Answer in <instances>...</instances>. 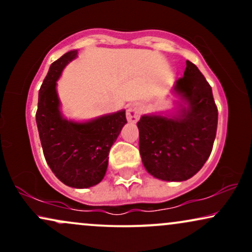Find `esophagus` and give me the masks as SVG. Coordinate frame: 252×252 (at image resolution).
I'll return each instance as SVG.
<instances>
[{
	"label": "esophagus",
	"mask_w": 252,
	"mask_h": 252,
	"mask_svg": "<svg viewBox=\"0 0 252 252\" xmlns=\"http://www.w3.org/2000/svg\"><path fill=\"white\" fill-rule=\"evenodd\" d=\"M141 115V106L137 103L129 104L128 108H126V118H128L129 122H137L138 118Z\"/></svg>",
	"instance_id": "34e87169"
}]
</instances>
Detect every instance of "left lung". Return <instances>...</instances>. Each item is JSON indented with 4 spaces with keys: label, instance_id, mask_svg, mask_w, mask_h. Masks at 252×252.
<instances>
[{
    "label": "left lung",
    "instance_id": "8db88e82",
    "mask_svg": "<svg viewBox=\"0 0 252 252\" xmlns=\"http://www.w3.org/2000/svg\"><path fill=\"white\" fill-rule=\"evenodd\" d=\"M174 90L186 102L176 117L144 115L137 122L140 154L147 172L164 181H184L196 174L212 152L218 109L212 88L187 60Z\"/></svg>",
    "mask_w": 252,
    "mask_h": 252
}]
</instances>
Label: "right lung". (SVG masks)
Wrapping results in <instances>:
<instances>
[{"label":"right lung","instance_id":"add662e5","mask_svg":"<svg viewBox=\"0 0 252 252\" xmlns=\"http://www.w3.org/2000/svg\"><path fill=\"white\" fill-rule=\"evenodd\" d=\"M77 53V50L67 52L51 65L39 91L36 126L43 155L52 172L67 186L88 189L103 180L110 148L126 118L124 110L84 123L62 116L57 80Z\"/></svg>","mask_w":252,"mask_h":252}]
</instances>
